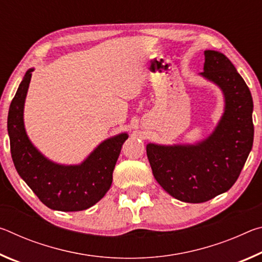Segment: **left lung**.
Wrapping results in <instances>:
<instances>
[{
  "label": "left lung",
  "mask_w": 262,
  "mask_h": 262,
  "mask_svg": "<svg viewBox=\"0 0 262 262\" xmlns=\"http://www.w3.org/2000/svg\"><path fill=\"white\" fill-rule=\"evenodd\" d=\"M221 89L224 112L210 135L193 144H147L157 183L177 200L201 203L236 183L252 150L253 99L245 81L223 53L205 51L203 73Z\"/></svg>",
  "instance_id": "8db88e82"
}]
</instances>
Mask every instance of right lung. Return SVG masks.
Segmentation results:
<instances>
[{
    "instance_id": "1",
    "label": "right lung",
    "mask_w": 262,
    "mask_h": 262,
    "mask_svg": "<svg viewBox=\"0 0 262 262\" xmlns=\"http://www.w3.org/2000/svg\"><path fill=\"white\" fill-rule=\"evenodd\" d=\"M34 68L25 73L8 114L11 157L20 178L43 205L53 210L79 211L96 205L107 193L115 163L127 133L104 140L79 164H59L34 147L24 125V105Z\"/></svg>"
}]
</instances>
